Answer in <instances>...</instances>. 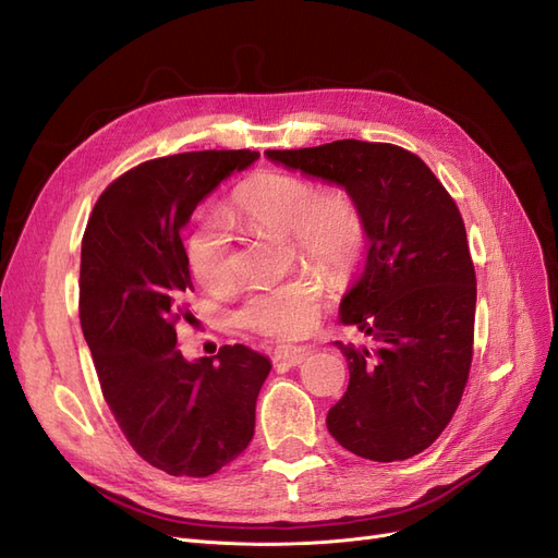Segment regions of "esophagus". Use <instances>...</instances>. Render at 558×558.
<instances>
[{
	"label": "esophagus",
	"mask_w": 558,
	"mask_h": 558,
	"mask_svg": "<svg viewBox=\"0 0 558 558\" xmlns=\"http://www.w3.org/2000/svg\"><path fill=\"white\" fill-rule=\"evenodd\" d=\"M304 355H310V349L306 345H277L275 349V362H300Z\"/></svg>",
	"instance_id": "esophagus-1"
}]
</instances>
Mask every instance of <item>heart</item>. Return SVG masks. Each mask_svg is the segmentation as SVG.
Returning <instances> with one entry per match:
<instances>
[{"instance_id":"b5f03b06","label":"heart","mask_w":558,"mask_h":558,"mask_svg":"<svg viewBox=\"0 0 558 558\" xmlns=\"http://www.w3.org/2000/svg\"><path fill=\"white\" fill-rule=\"evenodd\" d=\"M226 219L242 228L288 233L295 252L328 270H345L362 244V221L341 189H318L293 172H260L244 182L226 209ZM189 265L198 283L223 293L235 283L233 240L219 221L201 223L189 238ZM328 293V281L306 267L277 286L260 288L242 304L240 323L248 330L279 339L310 332Z\"/></svg>"}]
</instances>
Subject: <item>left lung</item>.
Returning <instances> with one entry per match:
<instances>
[{"label": "left lung", "instance_id": "1", "mask_svg": "<svg viewBox=\"0 0 558 558\" xmlns=\"http://www.w3.org/2000/svg\"><path fill=\"white\" fill-rule=\"evenodd\" d=\"M265 157L343 189L367 240L339 323L376 345L332 341L351 378L325 420L330 434L372 462L422 452L452 420L473 357L475 272L462 215L427 163L397 145L335 141Z\"/></svg>", "mask_w": 558, "mask_h": 558}]
</instances>
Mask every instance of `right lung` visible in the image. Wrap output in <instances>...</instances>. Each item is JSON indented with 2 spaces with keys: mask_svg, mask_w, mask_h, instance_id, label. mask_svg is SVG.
Listing matches in <instances>:
<instances>
[{
  "mask_svg": "<svg viewBox=\"0 0 558 558\" xmlns=\"http://www.w3.org/2000/svg\"><path fill=\"white\" fill-rule=\"evenodd\" d=\"M221 149L145 161L96 201L81 252V325L120 429L145 462L205 477L246 450L272 364L242 343L186 360L175 320L194 323L182 228L194 209L254 161Z\"/></svg>",
  "mask_w": 558,
  "mask_h": 558,
  "instance_id": "right-lung-1",
  "label": "right lung"
}]
</instances>
